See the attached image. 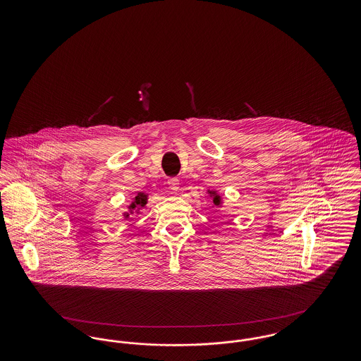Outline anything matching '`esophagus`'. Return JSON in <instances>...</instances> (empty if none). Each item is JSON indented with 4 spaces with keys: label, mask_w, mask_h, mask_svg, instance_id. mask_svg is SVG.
Returning a JSON list of instances; mask_svg holds the SVG:
<instances>
[{
    "label": "esophagus",
    "mask_w": 361,
    "mask_h": 361,
    "mask_svg": "<svg viewBox=\"0 0 361 361\" xmlns=\"http://www.w3.org/2000/svg\"><path fill=\"white\" fill-rule=\"evenodd\" d=\"M168 184H169V188L172 189V190H177V189L180 188V180L176 178V177L169 178Z\"/></svg>",
    "instance_id": "1"
}]
</instances>
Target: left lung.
Segmentation results:
<instances>
[{"label": "left lung", "instance_id": "left-lung-1", "mask_svg": "<svg viewBox=\"0 0 361 361\" xmlns=\"http://www.w3.org/2000/svg\"><path fill=\"white\" fill-rule=\"evenodd\" d=\"M214 204H215V206H219V204H221V200H219V196H218V195H215V197H214Z\"/></svg>", "mask_w": 361, "mask_h": 361}]
</instances>
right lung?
Returning <instances> with one entry per match:
<instances>
[{"mask_svg":"<svg viewBox=\"0 0 361 361\" xmlns=\"http://www.w3.org/2000/svg\"><path fill=\"white\" fill-rule=\"evenodd\" d=\"M146 204V196L143 193H139L135 197V202L131 204V208H135L137 206L143 207Z\"/></svg>","mask_w":361,"mask_h":361,"instance_id":"1","label":"right lung"}]
</instances>
